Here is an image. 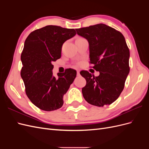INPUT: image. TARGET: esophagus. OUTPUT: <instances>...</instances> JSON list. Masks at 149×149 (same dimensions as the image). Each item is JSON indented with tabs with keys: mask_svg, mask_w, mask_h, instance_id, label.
I'll use <instances>...</instances> for the list:
<instances>
[{
	"mask_svg": "<svg viewBox=\"0 0 149 149\" xmlns=\"http://www.w3.org/2000/svg\"><path fill=\"white\" fill-rule=\"evenodd\" d=\"M77 76H80V73H79V70L77 71Z\"/></svg>",
	"mask_w": 149,
	"mask_h": 149,
	"instance_id": "1",
	"label": "esophagus"
}]
</instances>
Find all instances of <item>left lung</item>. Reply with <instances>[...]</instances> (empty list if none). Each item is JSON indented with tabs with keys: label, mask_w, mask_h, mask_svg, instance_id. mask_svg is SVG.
Instances as JSON below:
<instances>
[{
	"label": "left lung",
	"mask_w": 149,
	"mask_h": 149,
	"mask_svg": "<svg viewBox=\"0 0 149 149\" xmlns=\"http://www.w3.org/2000/svg\"><path fill=\"white\" fill-rule=\"evenodd\" d=\"M76 30L88 40L90 63L100 72L96 77L87 71L80 72L86 80L83 96L90 104H111L124 89L130 71V52L125 38L120 31L103 24Z\"/></svg>",
	"instance_id": "1"
}]
</instances>
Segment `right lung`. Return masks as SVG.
Wrapping results in <instances>:
<instances>
[{
    "label": "right lung",
    "mask_w": 149,
    "mask_h": 149,
    "mask_svg": "<svg viewBox=\"0 0 149 149\" xmlns=\"http://www.w3.org/2000/svg\"><path fill=\"white\" fill-rule=\"evenodd\" d=\"M76 34L74 29L47 25L35 30L25 40L21 55V77L29 100L39 109L52 111L63 104V96L76 76L69 68L53 76L52 63L61 57L63 44Z\"/></svg>",
    "instance_id": "add662e5"
}]
</instances>
